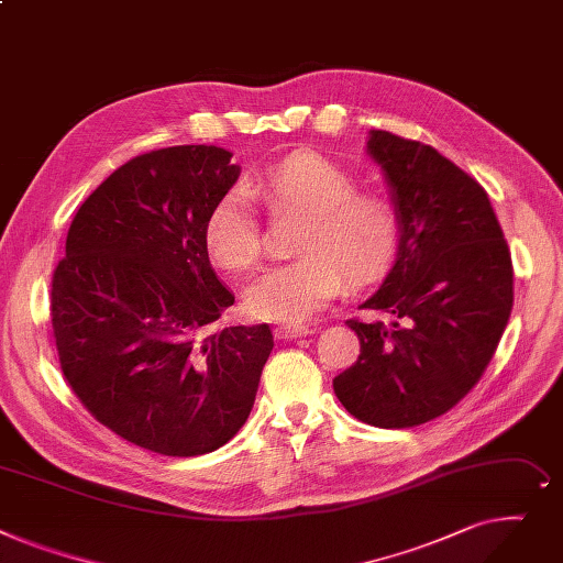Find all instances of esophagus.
Instances as JSON below:
<instances>
[{"mask_svg":"<svg viewBox=\"0 0 563 563\" xmlns=\"http://www.w3.org/2000/svg\"><path fill=\"white\" fill-rule=\"evenodd\" d=\"M313 334V327L309 324H279L275 327V339L279 341H288V339H300Z\"/></svg>","mask_w":563,"mask_h":563,"instance_id":"esophagus-1","label":"esophagus"}]
</instances>
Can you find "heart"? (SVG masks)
<instances>
[{
    "mask_svg": "<svg viewBox=\"0 0 563 563\" xmlns=\"http://www.w3.org/2000/svg\"><path fill=\"white\" fill-rule=\"evenodd\" d=\"M356 179L316 152H297L263 173L254 190L282 213L307 216L295 241V261L261 275L245 290V311L256 320L302 322L336 297L345 277L352 286L379 279L400 243L393 205L356 192ZM205 243L216 266L229 273L254 268L261 256V224L252 195L229 188L209 213Z\"/></svg>",
    "mask_w": 563,
    "mask_h": 563,
    "instance_id": "b5f03b06",
    "label": "heart"
}]
</instances>
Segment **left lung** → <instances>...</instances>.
<instances>
[{"instance_id":"1","label":"left lung","mask_w":563,"mask_h":563,"mask_svg":"<svg viewBox=\"0 0 563 563\" xmlns=\"http://www.w3.org/2000/svg\"><path fill=\"white\" fill-rule=\"evenodd\" d=\"M400 220L398 258L347 320L361 352L334 377L361 422L416 427L450 411L479 382L514 307L511 254L486 190L434 147L368 131Z\"/></svg>"}]
</instances>
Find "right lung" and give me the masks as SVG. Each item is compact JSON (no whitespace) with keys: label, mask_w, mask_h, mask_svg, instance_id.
<instances>
[{"label":"right lung","mask_w":563,"mask_h":563,"mask_svg":"<svg viewBox=\"0 0 563 563\" xmlns=\"http://www.w3.org/2000/svg\"><path fill=\"white\" fill-rule=\"evenodd\" d=\"M216 145L141 154L79 207L52 277L60 371L124 441L165 456L222 448L247 420L268 324L211 329L234 295L205 227L241 168Z\"/></svg>","instance_id":"obj_1"}]
</instances>
